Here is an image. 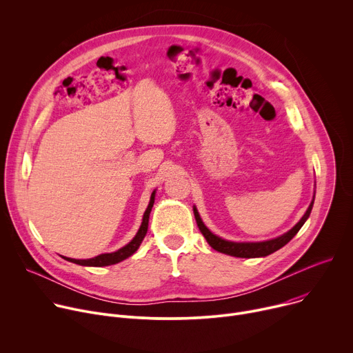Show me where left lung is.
<instances>
[{"label": "left lung", "mask_w": 353, "mask_h": 353, "mask_svg": "<svg viewBox=\"0 0 353 353\" xmlns=\"http://www.w3.org/2000/svg\"><path fill=\"white\" fill-rule=\"evenodd\" d=\"M313 204H314V198L312 201V204L309 205L306 214L303 215V218H301L288 233L282 234L281 237H276V239H272V240H268V241H259V243H234V241H228V240H223L218 236H215L204 223L203 221H201L198 212H196V208L194 207V216H195V221H196V226L199 229V232L204 234V237L207 239L208 244L219 251V253H223V254H229V256H233V257H240V259H256V257H265L268 254H272L274 251L279 250L281 247H283L286 243H289L293 236L300 230V228L305 225V222L307 221V218L310 216V212H312V208H313Z\"/></svg>", "instance_id": "8db88e82"}]
</instances>
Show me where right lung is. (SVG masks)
Wrapping results in <instances>:
<instances>
[{"label":"right lung","instance_id":"add662e5","mask_svg":"<svg viewBox=\"0 0 353 353\" xmlns=\"http://www.w3.org/2000/svg\"><path fill=\"white\" fill-rule=\"evenodd\" d=\"M154 203H155V191L152 192V195H150V201H149V205L143 214V218H142V223H141V228L137 232L135 237L127 244L124 245L123 248L114 251V253H108V254H100L97 257H93V259H89V260H75V259H68V257H63L64 260L67 261H71V263H75V264H79V265H88V267H106V265H113V264H117L125 259H128L130 256H132L135 251L138 250V247L141 245L146 232H148V222H149V214L150 211H152V207H154Z\"/></svg>","mask_w":353,"mask_h":353}]
</instances>
